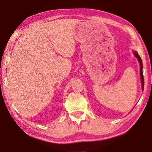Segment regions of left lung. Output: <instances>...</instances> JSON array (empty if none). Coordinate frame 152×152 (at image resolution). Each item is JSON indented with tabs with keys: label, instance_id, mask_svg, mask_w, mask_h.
<instances>
[{
	"label": "left lung",
	"instance_id": "obj_1",
	"mask_svg": "<svg viewBox=\"0 0 152 152\" xmlns=\"http://www.w3.org/2000/svg\"><path fill=\"white\" fill-rule=\"evenodd\" d=\"M134 55L136 56V57L138 59L139 62H140V77H141V80H142V91L143 89H144V77H143V74H142V59L140 57V55H138L136 52H134Z\"/></svg>",
	"mask_w": 152,
	"mask_h": 152
}]
</instances>
